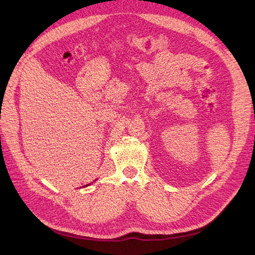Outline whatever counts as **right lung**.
Instances as JSON below:
<instances>
[{
    "label": "right lung",
    "mask_w": 255,
    "mask_h": 255,
    "mask_svg": "<svg viewBox=\"0 0 255 255\" xmlns=\"http://www.w3.org/2000/svg\"><path fill=\"white\" fill-rule=\"evenodd\" d=\"M86 186H87V185H86Z\"/></svg>",
    "instance_id": "add662e5"
}]
</instances>
